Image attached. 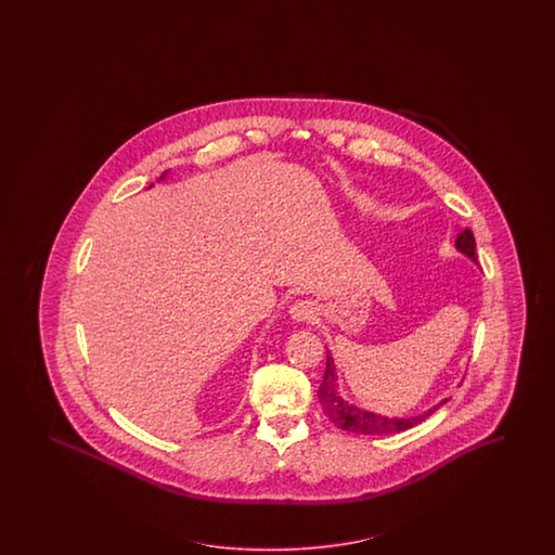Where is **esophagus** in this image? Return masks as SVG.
Returning a JSON list of instances; mask_svg holds the SVG:
<instances>
[{
  "label": "esophagus",
  "mask_w": 555,
  "mask_h": 555,
  "mask_svg": "<svg viewBox=\"0 0 555 555\" xmlns=\"http://www.w3.org/2000/svg\"><path fill=\"white\" fill-rule=\"evenodd\" d=\"M288 315H291V320L297 321V323H309V321L315 320V307L311 301L293 302L288 307Z\"/></svg>",
  "instance_id": "esophagus-1"
}]
</instances>
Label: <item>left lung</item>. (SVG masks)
<instances>
[{"mask_svg": "<svg viewBox=\"0 0 555 555\" xmlns=\"http://www.w3.org/2000/svg\"><path fill=\"white\" fill-rule=\"evenodd\" d=\"M455 250L464 254L466 258H470L472 262L476 264V242L470 230H464L462 234H457L455 240ZM325 374L321 380L318 397H320L323 413L330 417V421L344 429V431H352V434H362V436H392V434H401L406 431L415 425H420L421 421L427 420L431 413H436L439 406L450 401V397L441 399L439 403L429 406L423 413H415V415H403V417H390V415H383V413H374L370 409H364L360 404H353L348 401L341 392H339V383H337V369L332 353L327 352L325 356Z\"/></svg>", "mask_w": 555, "mask_h": 555, "instance_id": "1", "label": "left lung"}]
</instances>
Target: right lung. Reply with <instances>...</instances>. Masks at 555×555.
Instances as JSON below:
<instances>
[{
  "instance_id": "obj_1",
  "label": "right lung",
  "mask_w": 555,
  "mask_h": 555,
  "mask_svg": "<svg viewBox=\"0 0 555 555\" xmlns=\"http://www.w3.org/2000/svg\"><path fill=\"white\" fill-rule=\"evenodd\" d=\"M165 177H167V172H163V177H160V181H163V179H165Z\"/></svg>"
}]
</instances>
